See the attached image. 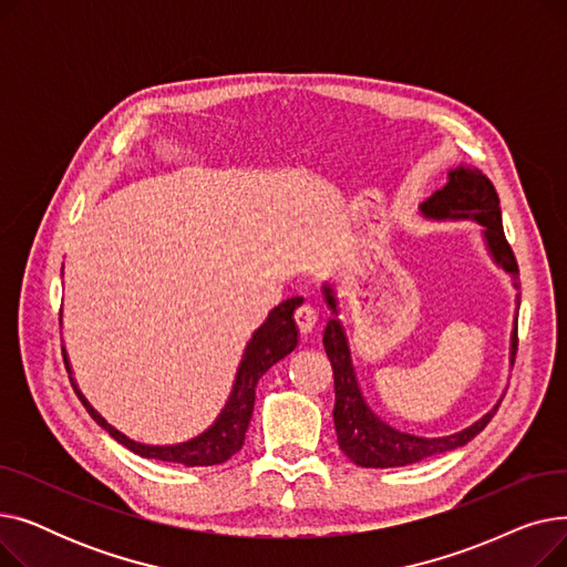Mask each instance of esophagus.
I'll use <instances>...</instances> for the list:
<instances>
[{
	"label": "esophagus",
	"instance_id": "obj_1",
	"mask_svg": "<svg viewBox=\"0 0 567 567\" xmlns=\"http://www.w3.org/2000/svg\"><path fill=\"white\" fill-rule=\"evenodd\" d=\"M293 321H296V326H299V331L308 336L317 323V308L312 303H301L293 310Z\"/></svg>",
	"mask_w": 567,
	"mask_h": 567
}]
</instances>
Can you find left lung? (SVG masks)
<instances>
[{"label":"left lung","instance_id":"1","mask_svg":"<svg viewBox=\"0 0 567 567\" xmlns=\"http://www.w3.org/2000/svg\"><path fill=\"white\" fill-rule=\"evenodd\" d=\"M421 214L432 220H475L481 223L483 236L492 259L503 268L505 274L513 278L515 289H519V266L511 244L505 241L503 223H501V206L498 195L492 186L489 178L475 167L460 165L449 172V184L441 190L432 193L421 204ZM323 299L329 303L331 312L338 317V299L331 285H323ZM517 315H519V293H517V310H515V329L511 336V363H515L517 355ZM329 319L323 331V349L333 365L336 379V409L333 421L338 432L340 451L359 466L365 468H391V466H406L415 464L425 457L449 453L466 445L475 434H481L487 423L494 419L501 400L489 409L483 419L473 425L464 427L462 432L449 436H415L400 432L383 423L379 415L368 406L359 379H355L349 340L342 329L340 319Z\"/></svg>","mask_w":567,"mask_h":567}]
</instances>
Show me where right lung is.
I'll list each match as a JSON object with an SVG mask.
<instances>
[{"mask_svg": "<svg viewBox=\"0 0 567 567\" xmlns=\"http://www.w3.org/2000/svg\"><path fill=\"white\" fill-rule=\"evenodd\" d=\"M301 296H291V299L282 301L278 308L268 312L266 321L259 326V329L252 333L241 365L236 370L231 393L218 413L216 423L204 430L199 436L176 443V445H146L137 443L128 436H124L118 430H114L103 415L86 402V398L78 391V383L71 372V363L66 349L64 351V365L69 370V379L73 383V389L89 411V415L105 430L110 432L112 439H116L122 445H126L128 451H133L140 457L146 460H161V462H172V464H184V466H214L227 462L231 455L241 451V445L246 441L248 423L252 419V409H255V389L257 381L266 374V370L276 365L280 359H285L287 353H291L299 344V329H296L293 321V310L301 306Z\"/></svg>", "mask_w": 567, "mask_h": 567, "instance_id": "obj_1", "label": "right lung"}]
</instances>
